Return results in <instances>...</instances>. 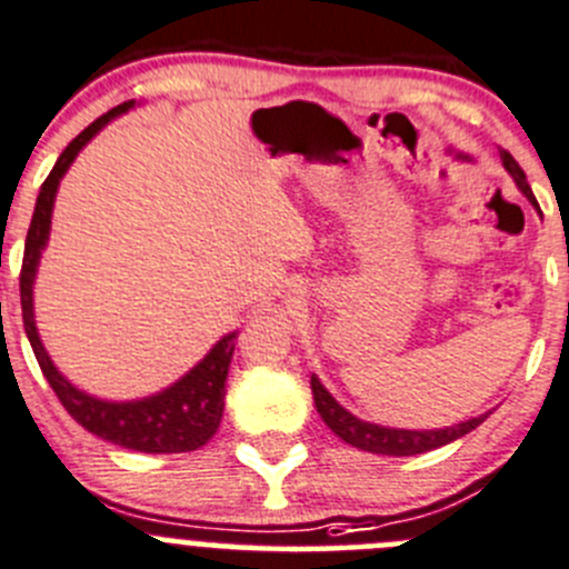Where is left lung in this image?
<instances>
[{
	"label": "left lung",
	"instance_id": "1",
	"mask_svg": "<svg viewBox=\"0 0 569 569\" xmlns=\"http://www.w3.org/2000/svg\"><path fill=\"white\" fill-rule=\"evenodd\" d=\"M500 161H503L506 172L515 178L517 189L528 197V200L537 206V197H533L531 186H528L526 172L520 169V163L511 158V152L500 150ZM311 391H313V402H317L319 417L325 419L330 431L336 433L339 439H345L347 445L358 450H367V453H378V456H417V453H428V450H437L442 445L456 442L465 433L476 431L478 425L489 417V413H478V417L467 419V422L450 425V428H437V431H402V428H383V425L375 422H363V419L352 417L345 406L333 400L328 389L319 383L317 375H311Z\"/></svg>",
	"mask_w": 569,
	"mask_h": 569
}]
</instances>
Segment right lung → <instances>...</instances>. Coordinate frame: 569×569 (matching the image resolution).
Returning a JSON list of instances; mask_svg holds the SVG:
<instances>
[{
	"mask_svg": "<svg viewBox=\"0 0 569 569\" xmlns=\"http://www.w3.org/2000/svg\"><path fill=\"white\" fill-rule=\"evenodd\" d=\"M130 102L116 104L104 116L86 127L80 136L60 152L58 163L52 167L49 178L43 180L41 194H38L36 213H32L30 230H27V244H24V261H21V317H24L27 339H30L32 352L38 358L43 378L54 389L58 400L63 402L66 411L77 419L93 437L113 442L119 448L138 450V453H189V450L202 448L208 439L217 433L219 422H222L224 411V380H228L230 358H233L236 333L222 336L217 345L211 347L206 358L191 369L189 375L172 383L169 389L158 391V395L144 397V400H130V402H108L99 397L86 395L77 386H71L52 358L47 356L38 336L36 317H32V283H36L38 261H41V250L47 247L49 239V224H52V208L54 194H58L60 178L69 172L74 163L77 152L108 124L119 113H127L132 108Z\"/></svg>",
	"mask_w": 569,
	"mask_h": 569,
	"instance_id": "1",
	"label": "right lung"
}]
</instances>
